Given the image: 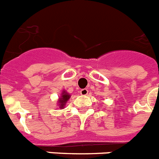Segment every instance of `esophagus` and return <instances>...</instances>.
<instances>
[{"mask_svg":"<svg viewBox=\"0 0 159 159\" xmlns=\"http://www.w3.org/2000/svg\"><path fill=\"white\" fill-rule=\"evenodd\" d=\"M88 93H89V91H88V89H81V91H80V93H81L82 96L87 95V94H88Z\"/></svg>","mask_w":159,"mask_h":159,"instance_id":"1","label":"esophagus"}]
</instances>
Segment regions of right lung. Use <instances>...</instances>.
<instances>
[{"instance_id": "right-lung-1", "label": "right lung", "mask_w": 159, "mask_h": 159, "mask_svg": "<svg viewBox=\"0 0 159 159\" xmlns=\"http://www.w3.org/2000/svg\"><path fill=\"white\" fill-rule=\"evenodd\" d=\"M70 97V95L68 93H66V92H63L62 93V97H61V98H59V100H58V101H59V107L60 108H62L64 107V105L66 104V101L69 100Z\"/></svg>"}]
</instances>
